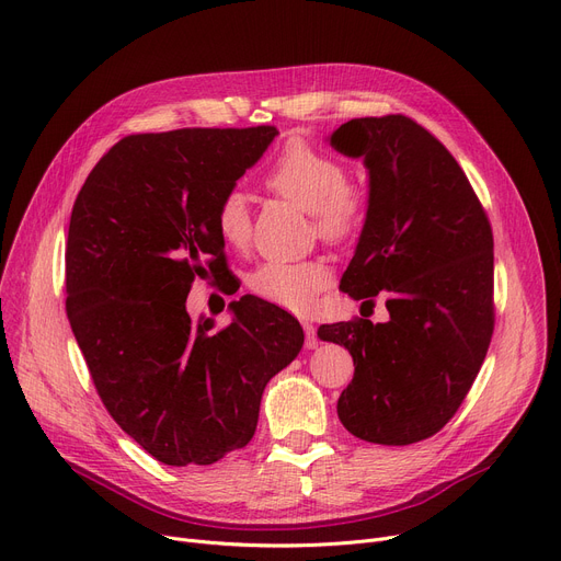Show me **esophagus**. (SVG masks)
<instances>
[{"label": "esophagus", "mask_w": 561, "mask_h": 561, "mask_svg": "<svg viewBox=\"0 0 561 561\" xmlns=\"http://www.w3.org/2000/svg\"><path fill=\"white\" fill-rule=\"evenodd\" d=\"M302 327H305V333H307V339H305V345H307V350H316V347H318V335H316V327H313L311 322H302Z\"/></svg>", "instance_id": "obj_1"}]
</instances>
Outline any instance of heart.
<instances>
[{"instance_id": "1", "label": "heart", "mask_w": 561, "mask_h": 561, "mask_svg": "<svg viewBox=\"0 0 561 561\" xmlns=\"http://www.w3.org/2000/svg\"><path fill=\"white\" fill-rule=\"evenodd\" d=\"M266 186L309 211L322 239L343 241L363 222L365 194L347 184L345 164L305 139L286 141L266 173ZM214 222L218 237L230 248L243 250L250 243V209L241 192L220 198ZM327 284L329 271L313 261H266L248 277V288L256 297L295 313H307Z\"/></svg>"}]
</instances>
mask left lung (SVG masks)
I'll list each match as a JSON object with an SVG mask.
<instances>
[{
	"instance_id": "8db88e82",
	"label": "left lung",
	"mask_w": 561,
	"mask_h": 561,
	"mask_svg": "<svg viewBox=\"0 0 561 561\" xmlns=\"http://www.w3.org/2000/svg\"><path fill=\"white\" fill-rule=\"evenodd\" d=\"M329 144L363 158L369 196L341 288L371 305L386 293L388 322L322 324L343 345L354 379L339 399L343 426L375 444L435 435L465 401L494 331V237L454 156L403 115L363 117Z\"/></svg>"
}]
</instances>
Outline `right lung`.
Here are the masks:
<instances>
[{
	"mask_svg": "<svg viewBox=\"0 0 561 561\" xmlns=\"http://www.w3.org/2000/svg\"><path fill=\"white\" fill-rule=\"evenodd\" d=\"M275 126L128 135L77 196L65 252L67 318L124 433L171 467L214 465L252 439L261 394L305 345L284 309L243 295L226 329L186 295L220 275L214 214Z\"/></svg>",
	"mask_w": 561,
	"mask_h": 561,
	"instance_id": "right-lung-1",
	"label": "right lung"
}]
</instances>
